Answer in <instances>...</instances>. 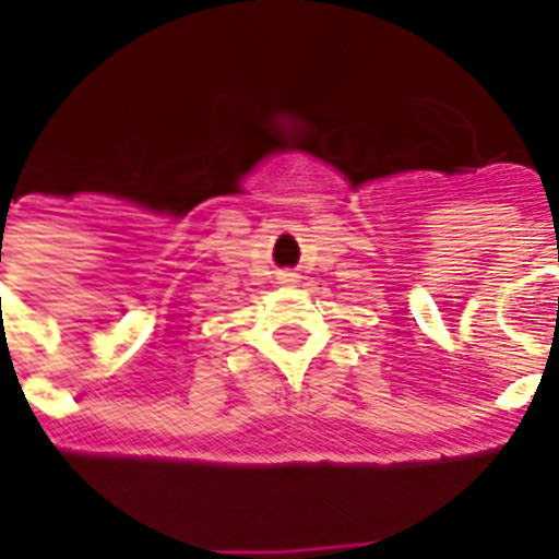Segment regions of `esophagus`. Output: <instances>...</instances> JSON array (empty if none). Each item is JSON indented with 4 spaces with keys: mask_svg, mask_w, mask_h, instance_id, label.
Segmentation results:
<instances>
[{
    "mask_svg": "<svg viewBox=\"0 0 559 559\" xmlns=\"http://www.w3.org/2000/svg\"><path fill=\"white\" fill-rule=\"evenodd\" d=\"M283 280H285V283H294V276H290V274H285Z\"/></svg>",
    "mask_w": 559,
    "mask_h": 559,
    "instance_id": "obj_1",
    "label": "esophagus"
}]
</instances>
